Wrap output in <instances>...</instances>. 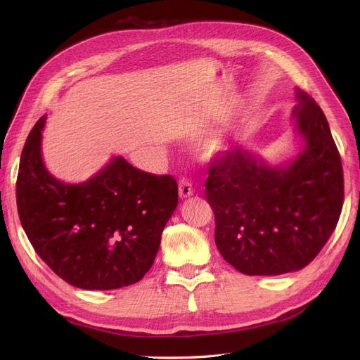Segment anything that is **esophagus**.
<instances>
[{
  "label": "esophagus",
  "instance_id": "esophagus-1",
  "mask_svg": "<svg viewBox=\"0 0 360 360\" xmlns=\"http://www.w3.org/2000/svg\"><path fill=\"white\" fill-rule=\"evenodd\" d=\"M179 193H180V198H188L193 193V186H192V181L189 179H181L179 181Z\"/></svg>",
  "mask_w": 360,
  "mask_h": 360
}]
</instances>
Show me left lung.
<instances>
[{
    "mask_svg": "<svg viewBox=\"0 0 360 360\" xmlns=\"http://www.w3.org/2000/svg\"><path fill=\"white\" fill-rule=\"evenodd\" d=\"M292 118L302 153L271 167L243 148L217 156L205 180L214 242L245 275L275 276L308 266L335 231L344 202L341 156L321 108L297 90Z\"/></svg>",
    "mask_w": 360,
    "mask_h": 360,
    "instance_id": "1",
    "label": "left lung"
}]
</instances>
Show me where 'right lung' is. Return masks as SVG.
Wrapping results in <instances>:
<instances>
[{
	"label": "right lung",
	"mask_w": 360,
	"mask_h": 360,
	"mask_svg": "<svg viewBox=\"0 0 360 360\" xmlns=\"http://www.w3.org/2000/svg\"><path fill=\"white\" fill-rule=\"evenodd\" d=\"M40 117L20 156V224L49 269L84 290L132 285L153 266L160 236L179 204L171 176L141 171L117 156L90 180L66 184L41 159Z\"/></svg>",
	"instance_id": "1"
}]
</instances>
